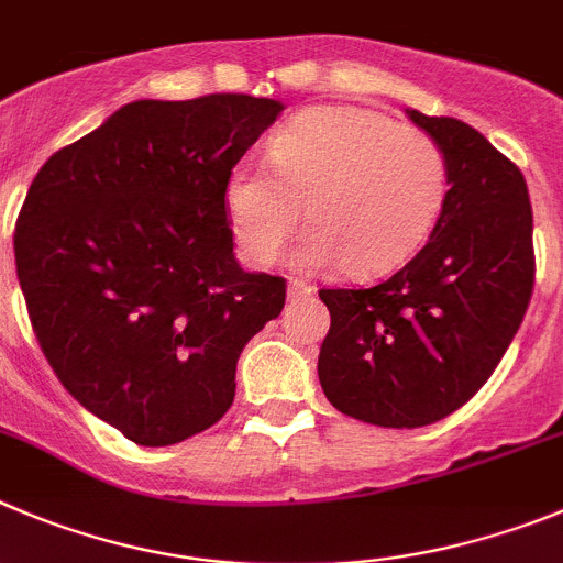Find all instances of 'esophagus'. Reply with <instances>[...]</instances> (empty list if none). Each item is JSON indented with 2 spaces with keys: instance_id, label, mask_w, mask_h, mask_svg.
Instances as JSON below:
<instances>
[{
  "instance_id": "1",
  "label": "esophagus",
  "mask_w": 563,
  "mask_h": 563,
  "mask_svg": "<svg viewBox=\"0 0 563 563\" xmlns=\"http://www.w3.org/2000/svg\"><path fill=\"white\" fill-rule=\"evenodd\" d=\"M316 292V287L301 282V278H290V285H287V301H303Z\"/></svg>"
}]
</instances>
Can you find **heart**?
Wrapping results in <instances>:
<instances>
[{
	"instance_id": "obj_1",
	"label": "heart",
	"mask_w": 563,
	"mask_h": 563,
	"mask_svg": "<svg viewBox=\"0 0 563 563\" xmlns=\"http://www.w3.org/2000/svg\"><path fill=\"white\" fill-rule=\"evenodd\" d=\"M267 153L273 169L236 164L223 192L231 231L254 265L276 262L307 209L312 229L296 247L298 265L388 273L424 245L450 192L441 144L371 108H309Z\"/></svg>"
}]
</instances>
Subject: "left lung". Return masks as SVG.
I'll return each mask as SVG.
<instances>
[{"label":"left lung","mask_w":563,"mask_h":563,"mask_svg":"<svg viewBox=\"0 0 563 563\" xmlns=\"http://www.w3.org/2000/svg\"><path fill=\"white\" fill-rule=\"evenodd\" d=\"M443 147L450 192L430 242L368 290H321L327 399L352 419L416 430L486 385L533 292V211L514 162L472 125L407 108Z\"/></svg>","instance_id":"1"}]
</instances>
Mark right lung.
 Listing matches in <instances>:
<instances>
[{"instance_id":"right-lung-1","label":"right lung","mask_w":563,"mask_h":563,"mask_svg":"<svg viewBox=\"0 0 563 563\" xmlns=\"http://www.w3.org/2000/svg\"><path fill=\"white\" fill-rule=\"evenodd\" d=\"M285 106L136 100L49 156L15 220V273L64 388L139 446L209 430L285 278L242 271L225 178Z\"/></svg>"}]
</instances>
